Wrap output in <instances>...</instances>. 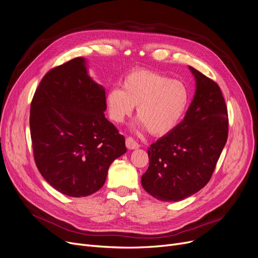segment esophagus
Here are the masks:
<instances>
[{"mask_svg": "<svg viewBox=\"0 0 258 258\" xmlns=\"http://www.w3.org/2000/svg\"><path fill=\"white\" fill-rule=\"evenodd\" d=\"M125 144H126V147L128 148V150H137V148L140 147V145L131 137L125 139Z\"/></svg>", "mask_w": 258, "mask_h": 258, "instance_id": "obj_1", "label": "esophagus"}]
</instances>
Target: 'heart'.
<instances>
[{
	"label": "heart",
	"mask_w": 258,
	"mask_h": 258,
	"mask_svg": "<svg viewBox=\"0 0 258 258\" xmlns=\"http://www.w3.org/2000/svg\"><path fill=\"white\" fill-rule=\"evenodd\" d=\"M189 101L185 85L179 80L148 70H135L106 93L110 118L122 123L137 106V126L154 136H164L179 124Z\"/></svg>",
	"instance_id": "obj_1"
}]
</instances>
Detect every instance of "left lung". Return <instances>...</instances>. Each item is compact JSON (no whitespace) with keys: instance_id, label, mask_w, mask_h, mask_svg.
<instances>
[{"instance_id":"8db88e82","label":"left lung","mask_w":258,"mask_h":258,"mask_svg":"<svg viewBox=\"0 0 258 258\" xmlns=\"http://www.w3.org/2000/svg\"><path fill=\"white\" fill-rule=\"evenodd\" d=\"M196 92L184 119L148 148L145 191L164 202L197 194L210 180L228 137V112L218 84L189 66Z\"/></svg>"}]
</instances>
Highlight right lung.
I'll use <instances>...</instances> for the list:
<instances>
[{
    "label": "right lung",
    "mask_w": 258,
    "mask_h": 258,
    "mask_svg": "<svg viewBox=\"0 0 258 258\" xmlns=\"http://www.w3.org/2000/svg\"><path fill=\"white\" fill-rule=\"evenodd\" d=\"M105 110V90L89 75L84 57L54 68L39 83L30 107L33 155L57 191L73 198L96 192L113 161L126 153Z\"/></svg>",
    "instance_id": "right-lung-1"
}]
</instances>
